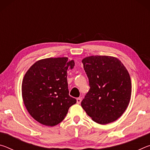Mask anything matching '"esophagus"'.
<instances>
[{"label":"esophagus","instance_id":"1","mask_svg":"<svg viewBox=\"0 0 150 150\" xmlns=\"http://www.w3.org/2000/svg\"><path fill=\"white\" fill-rule=\"evenodd\" d=\"M81 103V98H77V103L80 104Z\"/></svg>","mask_w":150,"mask_h":150}]
</instances>
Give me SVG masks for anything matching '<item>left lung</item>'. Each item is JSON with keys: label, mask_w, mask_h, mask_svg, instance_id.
<instances>
[{"label": "left lung", "mask_w": 150, "mask_h": 150, "mask_svg": "<svg viewBox=\"0 0 150 150\" xmlns=\"http://www.w3.org/2000/svg\"><path fill=\"white\" fill-rule=\"evenodd\" d=\"M90 89L81 106L93 121L106 124L117 120L128 106L131 97L130 75L117 58L95 55L82 60Z\"/></svg>", "instance_id": "8db88e82"}]
</instances>
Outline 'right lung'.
Here are the masks:
<instances>
[{
	"mask_svg": "<svg viewBox=\"0 0 150 150\" xmlns=\"http://www.w3.org/2000/svg\"><path fill=\"white\" fill-rule=\"evenodd\" d=\"M75 66L67 57L38 61L25 74L22 83V98L33 118L45 126H54L67 115L77 102L69 95L67 76Z\"/></svg>",
	"mask_w": 150,
	"mask_h": 150,
	"instance_id": "1",
	"label": "right lung"
}]
</instances>
